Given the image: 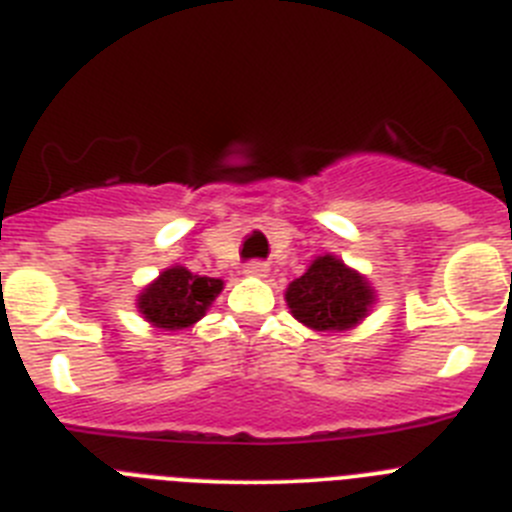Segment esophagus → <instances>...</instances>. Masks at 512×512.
I'll list each match as a JSON object with an SVG mask.
<instances>
[{"instance_id": "1", "label": "esophagus", "mask_w": 512, "mask_h": 512, "mask_svg": "<svg viewBox=\"0 0 512 512\" xmlns=\"http://www.w3.org/2000/svg\"><path fill=\"white\" fill-rule=\"evenodd\" d=\"M242 273L250 275V278H265V275L270 273V265H267V262H260V260L247 262L245 270H242Z\"/></svg>"}]
</instances>
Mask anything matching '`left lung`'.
<instances>
[{
  "label": "left lung",
  "mask_w": 512,
  "mask_h": 512,
  "mask_svg": "<svg viewBox=\"0 0 512 512\" xmlns=\"http://www.w3.org/2000/svg\"><path fill=\"white\" fill-rule=\"evenodd\" d=\"M377 301L375 288L362 273L326 252L306 273L285 288L293 319L313 331H349L367 319Z\"/></svg>",
  "instance_id": "8db88e82"
}]
</instances>
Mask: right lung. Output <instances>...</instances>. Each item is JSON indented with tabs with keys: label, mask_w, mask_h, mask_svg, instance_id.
Wrapping results in <instances>:
<instances>
[{
	"label": "right lung",
	"mask_w": 512,
	"mask_h": 512,
	"mask_svg": "<svg viewBox=\"0 0 512 512\" xmlns=\"http://www.w3.org/2000/svg\"><path fill=\"white\" fill-rule=\"evenodd\" d=\"M222 288L224 280L193 275L183 265H170L142 288L137 311L155 329L181 331L204 319Z\"/></svg>",
	"instance_id": "add662e5"
}]
</instances>
